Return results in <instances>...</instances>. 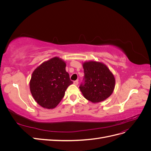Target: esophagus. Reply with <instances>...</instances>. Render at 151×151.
<instances>
[{
	"instance_id": "1",
	"label": "esophagus",
	"mask_w": 151,
	"mask_h": 151,
	"mask_svg": "<svg viewBox=\"0 0 151 151\" xmlns=\"http://www.w3.org/2000/svg\"><path fill=\"white\" fill-rule=\"evenodd\" d=\"M78 83H79V82H78V81H77V80H76V81H74V84H75L76 86H77V85H78Z\"/></svg>"
}]
</instances>
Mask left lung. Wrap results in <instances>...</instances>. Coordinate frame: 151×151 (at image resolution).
Listing matches in <instances>:
<instances>
[{"mask_svg": "<svg viewBox=\"0 0 151 151\" xmlns=\"http://www.w3.org/2000/svg\"><path fill=\"white\" fill-rule=\"evenodd\" d=\"M84 83L79 87L84 97L94 103L101 102L110 96L115 86L113 73L104 63L88 61L83 63Z\"/></svg>", "mask_w": 151, "mask_h": 151, "instance_id": "obj_1", "label": "left lung"}]
</instances>
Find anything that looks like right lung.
<instances>
[{
	"label": "right lung",
	"instance_id": "right-lung-1",
	"mask_svg": "<svg viewBox=\"0 0 151 151\" xmlns=\"http://www.w3.org/2000/svg\"><path fill=\"white\" fill-rule=\"evenodd\" d=\"M66 63L59 57L44 62L33 71L29 88L33 98L44 108H55L73 82L65 70Z\"/></svg>",
	"mask_w": 151,
	"mask_h": 151
}]
</instances>
